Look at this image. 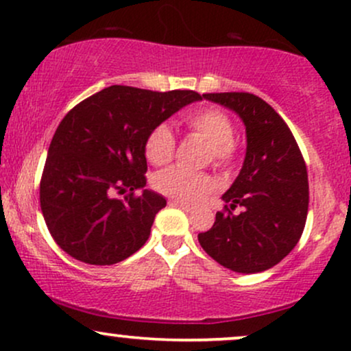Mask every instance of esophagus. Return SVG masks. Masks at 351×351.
Returning a JSON list of instances; mask_svg holds the SVG:
<instances>
[{
  "label": "esophagus",
  "instance_id": "obj_1",
  "mask_svg": "<svg viewBox=\"0 0 351 351\" xmlns=\"http://www.w3.org/2000/svg\"><path fill=\"white\" fill-rule=\"evenodd\" d=\"M170 206H176V208H181L183 209V211H186V213H189L191 211V206H189V204H186V203H183V201H180V199H170Z\"/></svg>",
  "mask_w": 351,
  "mask_h": 351
}]
</instances>
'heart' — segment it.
<instances>
[{
    "label": "heart",
    "instance_id": "obj_1",
    "mask_svg": "<svg viewBox=\"0 0 351 351\" xmlns=\"http://www.w3.org/2000/svg\"><path fill=\"white\" fill-rule=\"evenodd\" d=\"M184 123L191 132L203 136L211 147L213 160L217 165H226L234 156L232 142L234 127L231 119L216 107H196L183 115ZM175 153V135L165 123L156 125L145 142V155L153 165H165ZM155 186L163 195L181 199L184 203H198L213 191L215 181L206 173L186 170L181 167L168 168L155 178Z\"/></svg>",
    "mask_w": 351,
    "mask_h": 351
}]
</instances>
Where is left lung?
<instances>
[{
    "mask_svg": "<svg viewBox=\"0 0 351 351\" xmlns=\"http://www.w3.org/2000/svg\"><path fill=\"white\" fill-rule=\"evenodd\" d=\"M239 115L245 127V158L223 195L226 211L216 213L201 247L216 263L241 274L267 271L299 243L308 211V178L291 128L263 99L247 92L203 94ZM243 208L239 215L232 211Z\"/></svg>",
    "mask_w": 351,
    "mask_h": 351,
    "instance_id": "obj_1",
    "label": "left lung"
}]
</instances>
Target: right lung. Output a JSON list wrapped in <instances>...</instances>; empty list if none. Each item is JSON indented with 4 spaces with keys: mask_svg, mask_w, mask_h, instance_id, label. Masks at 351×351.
<instances>
[{
    "mask_svg": "<svg viewBox=\"0 0 351 351\" xmlns=\"http://www.w3.org/2000/svg\"><path fill=\"white\" fill-rule=\"evenodd\" d=\"M196 100L201 95L193 90L110 86L64 117L39 188L44 221L64 252L80 263L112 265L147 243L167 199L145 189V142L156 125Z\"/></svg>",
    "mask_w": 351,
    "mask_h": 351,
    "instance_id": "right-lung-1",
    "label": "right lung"
}]
</instances>
